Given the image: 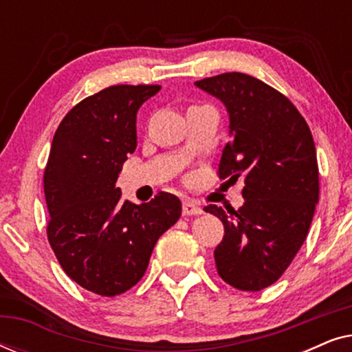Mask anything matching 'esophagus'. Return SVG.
<instances>
[{"label": "esophagus", "mask_w": 352, "mask_h": 352, "mask_svg": "<svg viewBox=\"0 0 352 352\" xmlns=\"http://www.w3.org/2000/svg\"><path fill=\"white\" fill-rule=\"evenodd\" d=\"M201 213H204V210H201L200 206L197 205L194 200H190V199H186L184 201H182V214H184V216L201 214Z\"/></svg>", "instance_id": "1"}]
</instances>
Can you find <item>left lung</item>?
<instances>
[{"mask_svg":"<svg viewBox=\"0 0 352 352\" xmlns=\"http://www.w3.org/2000/svg\"><path fill=\"white\" fill-rule=\"evenodd\" d=\"M195 86L229 113L219 177L245 179L239 210L205 206L224 224L216 269L237 290L259 292L285 272L311 228L319 201L314 139L295 105L254 76L230 72Z\"/></svg>","mask_w":352,"mask_h":352,"instance_id":"obj_1","label":"left lung"}]
</instances>
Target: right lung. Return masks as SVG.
I'll return each mask as SVG.
<instances>
[{"mask_svg":"<svg viewBox=\"0 0 352 352\" xmlns=\"http://www.w3.org/2000/svg\"><path fill=\"white\" fill-rule=\"evenodd\" d=\"M158 85L110 86L76 104L52 139L45 170L47 239L67 276L100 296L141 280L160 235L181 216L176 195L122 200L115 187L138 146L136 115Z\"/></svg>","mask_w":352,"mask_h":352,"instance_id":"1","label":"right lung"}]
</instances>
